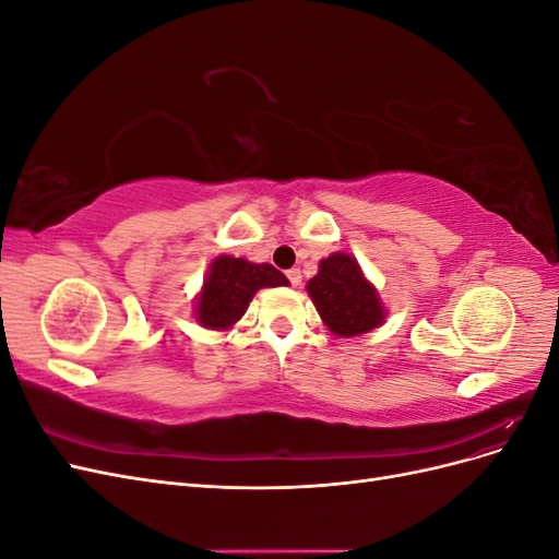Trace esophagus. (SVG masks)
Masks as SVG:
<instances>
[{
    "label": "esophagus",
    "mask_w": 559,
    "mask_h": 559,
    "mask_svg": "<svg viewBox=\"0 0 559 559\" xmlns=\"http://www.w3.org/2000/svg\"><path fill=\"white\" fill-rule=\"evenodd\" d=\"M286 277H289V282H292V286H294V289H298V286H300V282H302V275H300V270H298V267H292V270H286Z\"/></svg>",
    "instance_id": "34e87169"
}]
</instances>
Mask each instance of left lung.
Here are the masks:
<instances>
[{
    "mask_svg": "<svg viewBox=\"0 0 559 559\" xmlns=\"http://www.w3.org/2000/svg\"><path fill=\"white\" fill-rule=\"evenodd\" d=\"M306 289L326 329L341 337L373 331L386 319L376 284L347 251H333L331 257L321 259L317 275Z\"/></svg>",
    "mask_w": 559,
    "mask_h": 559,
    "instance_id": "8db88e82",
    "label": "left lung"
}]
</instances>
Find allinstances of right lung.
I'll list each match as a JSON object with an SVG mask.
<instances>
[{
  "label": "right lung",
  "mask_w": 559,
  "mask_h": 559,
  "mask_svg": "<svg viewBox=\"0 0 559 559\" xmlns=\"http://www.w3.org/2000/svg\"><path fill=\"white\" fill-rule=\"evenodd\" d=\"M273 286H289V280L275 265L218 253L195 296L193 317L202 329L228 331L242 319L257 292Z\"/></svg>",
  "instance_id": "obj_1"
}]
</instances>
